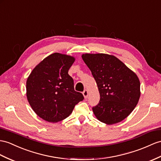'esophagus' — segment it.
Returning <instances> with one entry per match:
<instances>
[{"instance_id": "obj_1", "label": "esophagus", "mask_w": 161, "mask_h": 161, "mask_svg": "<svg viewBox=\"0 0 161 161\" xmlns=\"http://www.w3.org/2000/svg\"><path fill=\"white\" fill-rule=\"evenodd\" d=\"M82 94H83V95H84V98H88V90H84V92H82Z\"/></svg>"}]
</instances>
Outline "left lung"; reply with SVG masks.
I'll list each match as a JSON object with an SVG mask.
<instances>
[{
  "label": "left lung",
  "mask_w": 161,
  "mask_h": 161,
  "mask_svg": "<svg viewBox=\"0 0 161 161\" xmlns=\"http://www.w3.org/2000/svg\"><path fill=\"white\" fill-rule=\"evenodd\" d=\"M82 59L90 69L100 94L94 114L106 125L122 121L133 112L140 97L137 75L121 60L106 53H84Z\"/></svg>",
  "instance_id": "1"
}]
</instances>
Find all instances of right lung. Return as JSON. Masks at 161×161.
<instances>
[{
  "label": "right lung",
  "instance_id": "1",
  "mask_svg": "<svg viewBox=\"0 0 161 161\" xmlns=\"http://www.w3.org/2000/svg\"><path fill=\"white\" fill-rule=\"evenodd\" d=\"M75 60L71 56L53 53L36 65L28 77V101L45 121L64 120L84 100L83 94L75 91L73 78L68 74Z\"/></svg>",
  "mask_w": 161,
  "mask_h": 161
}]
</instances>
